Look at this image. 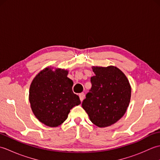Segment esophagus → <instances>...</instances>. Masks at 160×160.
<instances>
[{"instance_id": "1", "label": "esophagus", "mask_w": 160, "mask_h": 160, "mask_svg": "<svg viewBox=\"0 0 160 160\" xmlns=\"http://www.w3.org/2000/svg\"><path fill=\"white\" fill-rule=\"evenodd\" d=\"M79 97H80V100H81V102H82L83 100H84V93H80L79 94Z\"/></svg>"}]
</instances>
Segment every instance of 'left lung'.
<instances>
[{
  "label": "left lung",
  "instance_id": "1",
  "mask_svg": "<svg viewBox=\"0 0 160 160\" xmlns=\"http://www.w3.org/2000/svg\"><path fill=\"white\" fill-rule=\"evenodd\" d=\"M95 76L82 107L90 120L102 128L115 124L123 116L130 102L131 88L127 76L114 66L92 67Z\"/></svg>",
  "mask_w": 160,
  "mask_h": 160
}]
</instances>
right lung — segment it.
<instances>
[{"label":"right lung","instance_id":"add662e5","mask_svg":"<svg viewBox=\"0 0 160 160\" xmlns=\"http://www.w3.org/2000/svg\"><path fill=\"white\" fill-rule=\"evenodd\" d=\"M68 71L47 67L36 75L29 88V100L36 118L42 124L56 127L67 120L70 110L81 102L72 91Z\"/></svg>","mask_w":160,"mask_h":160}]
</instances>
